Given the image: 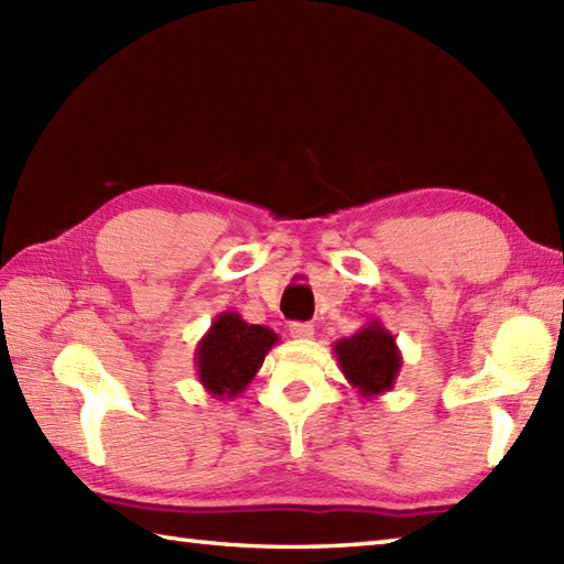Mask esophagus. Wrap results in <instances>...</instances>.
<instances>
[{"instance_id":"esophagus-1","label":"esophagus","mask_w":564,"mask_h":564,"mask_svg":"<svg viewBox=\"0 0 564 564\" xmlns=\"http://www.w3.org/2000/svg\"><path fill=\"white\" fill-rule=\"evenodd\" d=\"M291 334L293 339H313L315 327L310 322H291Z\"/></svg>"}]
</instances>
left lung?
<instances>
[{
  "instance_id": "8db88e82",
  "label": "left lung",
  "mask_w": 564,
  "mask_h": 564,
  "mask_svg": "<svg viewBox=\"0 0 564 564\" xmlns=\"http://www.w3.org/2000/svg\"><path fill=\"white\" fill-rule=\"evenodd\" d=\"M334 356L349 386L368 400L390 392L402 368L398 341L380 319H370L351 337L334 341Z\"/></svg>"
}]
</instances>
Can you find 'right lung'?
Instances as JSON below:
<instances>
[{"label": "right lung", "mask_w": 564, "mask_h": 564, "mask_svg": "<svg viewBox=\"0 0 564 564\" xmlns=\"http://www.w3.org/2000/svg\"><path fill=\"white\" fill-rule=\"evenodd\" d=\"M279 344V334L269 327L249 325L239 313H220L196 344V373L200 386L218 400L242 394L263 358Z\"/></svg>", "instance_id": "1"}]
</instances>
